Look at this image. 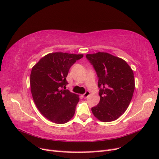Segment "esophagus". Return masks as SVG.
<instances>
[{"instance_id":"1","label":"esophagus","mask_w":159,"mask_h":159,"mask_svg":"<svg viewBox=\"0 0 159 159\" xmlns=\"http://www.w3.org/2000/svg\"><path fill=\"white\" fill-rule=\"evenodd\" d=\"M89 95H90V92H89V91H86L85 93L82 96H83L84 98H87Z\"/></svg>"}]
</instances>
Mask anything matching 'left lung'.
<instances>
[{"label": "left lung", "instance_id": "obj_1", "mask_svg": "<svg viewBox=\"0 0 159 159\" xmlns=\"http://www.w3.org/2000/svg\"><path fill=\"white\" fill-rule=\"evenodd\" d=\"M96 71L100 88L99 104L91 108L103 122L117 119L128 108L134 90L133 70L124 60L107 52L86 55Z\"/></svg>", "mask_w": 159, "mask_h": 159}]
</instances>
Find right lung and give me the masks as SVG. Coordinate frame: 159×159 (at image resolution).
I'll list each match as a JSON object with an SVG mask.
<instances>
[{
	"mask_svg": "<svg viewBox=\"0 0 159 159\" xmlns=\"http://www.w3.org/2000/svg\"><path fill=\"white\" fill-rule=\"evenodd\" d=\"M83 54L50 53L32 68L30 89L32 98L42 115L52 122L66 123L73 117L79 95L65 88L71 66Z\"/></svg>",
	"mask_w": 159,
	"mask_h": 159,
	"instance_id": "right-lung-1",
	"label": "right lung"
}]
</instances>
